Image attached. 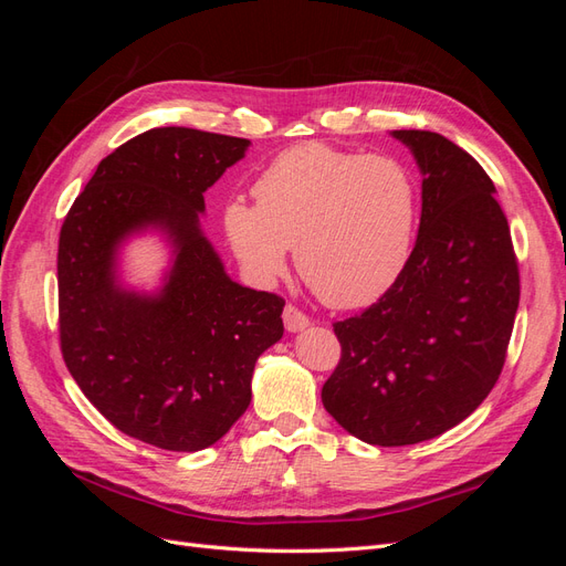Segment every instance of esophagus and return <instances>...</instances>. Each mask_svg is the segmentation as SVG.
I'll list each match as a JSON object with an SVG mask.
<instances>
[{
  "mask_svg": "<svg viewBox=\"0 0 566 566\" xmlns=\"http://www.w3.org/2000/svg\"><path fill=\"white\" fill-rule=\"evenodd\" d=\"M283 323H285V331L287 333H300L304 328H310V316H306L304 312H300L295 304H285L283 310Z\"/></svg>",
  "mask_w": 566,
  "mask_h": 566,
  "instance_id": "34e87169",
  "label": "esophagus"
}]
</instances>
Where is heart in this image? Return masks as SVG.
<instances>
[{"label": "heart", "instance_id": "heart-1", "mask_svg": "<svg viewBox=\"0 0 566 566\" xmlns=\"http://www.w3.org/2000/svg\"><path fill=\"white\" fill-rule=\"evenodd\" d=\"M254 202L224 208V231L256 281H271L295 248L302 279L335 310L380 300L413 250L418 191L389 156L328 144L290 148L256 177Z\"/></svg>", "mask_w": 566, "mask_h": 566}]
</instances>
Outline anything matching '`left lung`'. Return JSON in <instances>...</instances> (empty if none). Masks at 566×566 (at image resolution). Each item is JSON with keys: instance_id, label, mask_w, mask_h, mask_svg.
<instances>
[{"instance_id": "left-lung-1", "label": "left lung", "mask_w": 566, "mask_h": 566, "mask_svg": "<svg viewBox=\"0 0 566 566\" xmlns=\"http://www.w3.org/2000/svg\"><path fill=\"white\" fill-rule=\"evenodd\" d=\"M391 136L422 175L418 241L378 302L333 325L342 358L321 389L325 410L373 447L465 420L499 380L520 306L517 256L484 167L437 132Z\"/></svg>"}]
</instances>
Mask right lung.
I'll return each mask as SVG.
<instances>
[{"instance_id": "add662e5", "label": "right lung", "mask_w": 566, "mask_h": 566, "mask_svg": "<svg viewBox=\"0 0 566 566\" xmlns=\"http://www.w3.org/2000/svg\"><path fill=\"white\" fill-rule=\"evenodd\" d=\"M250 142L156 127L115 148L65 214L59 333L75 382L119 432L165 451H202L252 399L256 358L283 337L285 300L229 279L202 235V193ZM156 228L174 245L158 294L116 279V250Z\"/></svg>"}]
</instances>
